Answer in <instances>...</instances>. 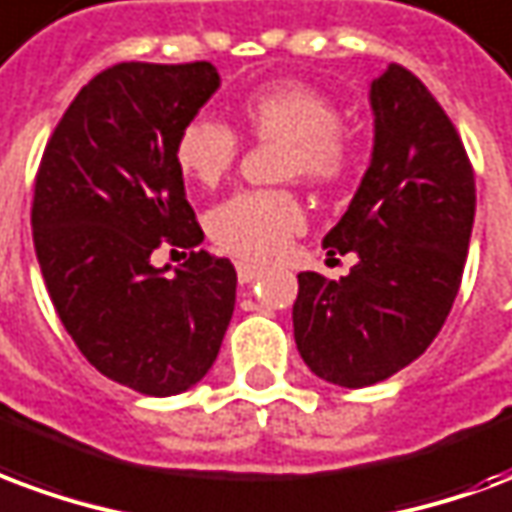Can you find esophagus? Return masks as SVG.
<instances>
[{
  "mask_svg": "<svg viewBox=\"0 0 512 512\" xmlns=\"http://www.w3.org/2000/svg\"><path fill=\"white\" fill-rule=\"evenodd\" d=\"M236 271H238V282H241V285H249V282H255V279L263 276V268L249 266V263H238Z\"/></svg>",
  "mask_w": 512,
  "mask_h": 512,
  "instance_id": "34e87169",
  "label": "esophagus"
}]
</instances>
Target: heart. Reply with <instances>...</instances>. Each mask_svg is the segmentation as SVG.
Returning a JSON list of instances; mask_svg holds the SVG:
<instances>
[{"label": "heart", "instance_id": "obj_1", "mask_svg": "<svg viewBox=\"0 0 512 512\" xmlns=\"http://www.w3.org/2000/svg\"><path fill=\"white\" fill-rule=\"evenodd\" d=\"M244 130L257 140L282 143V176L333 184L350 165V140L339 127V108L323 92L298 81L260 86L238 102ZM176 165L187 179L217 187L238 157V135L211 116H195L176 138ZM304 227L301 203L285 189L236 192L208 214V233L219 249L241 260L282 255Z\"/></svg>", "mask_w": 512, "mask_h": 512}]
</instances>
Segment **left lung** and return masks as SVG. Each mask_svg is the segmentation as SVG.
<instances>
[{"mask_svg": "<svg viewBox=\"0 0 512 512\" xmlns=\"http://www.w3.org/2000/svg\"><path fill=\"white\" fill-rule=\"evenodd\" d=\"M372 162L328 255L355 252L339 282L298 274L295 344L320 380L366 388L420 358L456 301L475 222V173L448 113L388 64L369 86Z\"/></svg>", "mask_w": 512, "mask_h": 512, "instance_id": "left-lung-1", "label": "left lung"}]
</instances>
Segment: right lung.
Returning <instances> with one entry per match:
<instances>
[{"mask_svg": "<svg viewBox=\"0 0 512 512\" xmlns=\"http://www.w3.org/2000/svg\"><path fill=\"white\" fill-rule=\"evenodd\" d=\"M219 89L211 62L113 64L64 111L34 179L37 263L59 320L108 380L176 396L217 361L236 268L192 252L157 268L162 241H203L176 165V138Z\"/></svg>", "mask_w": 512, "mask_h": 512, "instance_id": "add662e5", "label": "right lung"}]
</instances>
